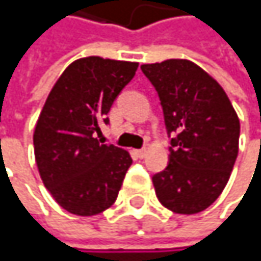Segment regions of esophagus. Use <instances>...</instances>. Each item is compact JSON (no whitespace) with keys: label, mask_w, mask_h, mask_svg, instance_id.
I'll return each instance as SVG.
<instances>
[{"label":"esophagus","mask_w":261,"mask_h":261,"mask_svg":"<svg viewBox=\"0 0 261 261\" xmlns=\"http://www.w3.org/2000/svg\"><path fill=\"white\" fill-rule=\"evenodd\" d=\"M139 158H144L145 155H147V148H139V150H136V152H135Z\"/></svg>","instance_id":"esophagus-1"}]
</instances>
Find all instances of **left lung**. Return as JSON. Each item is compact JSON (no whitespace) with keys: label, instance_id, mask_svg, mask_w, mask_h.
<instances>
[{"label":"left lung","instance_id":"obj_1","mask_svg":"<svg viewBox=\"0 0 261 261\" xmlns=\"http://www.w3.org/2000/svg\"><path fill=\"white\" fill-rule=\"evenodd\" d=\"M158 92L169 164L152 177L158 200L170 212L196 215L225 188L238 156L240 119L224 89L186 59L141 65Z\"/></svg>","mask_w":261,"mask_h":261}]
</instances>
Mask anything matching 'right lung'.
Segmentation results:
<instances>
[{
  "label": "right lung",
  "instance_id": "add662e5",
  "mask_svg": "<svg viewBox=\"0 0 261 261\" xmlns=\"http://www.w3.org/2000/svg\"><path fill=\"white\" fill-rule=\"evenodd\" d=\"M138 62L89 56L70 64L49 92L34 129V155L45 188L68 213L94 216L111 206L133 160L101 144V123Z\"/></svg>",
  "mask_w": 261,
  "mask_h": 261
}]
</instances>
